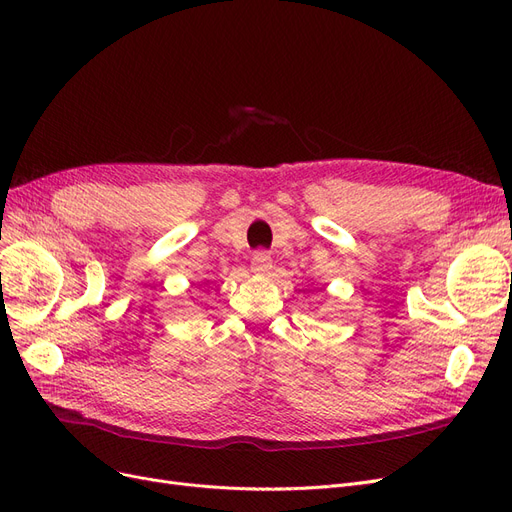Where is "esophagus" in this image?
I'll return each mask as SVG.
<instances>
[{"label":"esophagus","mask_w":512,"mask_h":512,"mask_svg":"<svg viewBox=\"0 0 512 512\" xmlns=\"http://www.w3.org/2000/svg\"><path fill=\"white\" fill-rule=\"evenodd\" d=\"M271 267H273V260H271L269 252H264V250L254 252V256H252V271L254 273H267Z\"/></svg>","instance_id":"1"}]
</instances>
